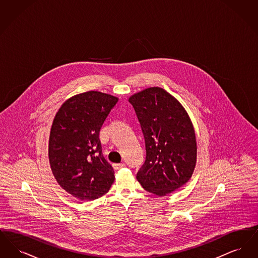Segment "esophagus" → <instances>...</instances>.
Here are the masks:
<instances>
[{"label":"esophagus","instance_id":"esophagus-1","mask_svg":"<svg viewBox=\"0 0 258 258\" xmlns=\"http://www.w3.org/2000/svg\"><path fill=\"white\" fill-rule=\"evenodd\" d=\"M125 166V164L122 162V163H114L113 164V168L115 169V170H119V169H121V168H123Z\"/></svg>","mask_w":258,"mask_h":258}]
</instances>
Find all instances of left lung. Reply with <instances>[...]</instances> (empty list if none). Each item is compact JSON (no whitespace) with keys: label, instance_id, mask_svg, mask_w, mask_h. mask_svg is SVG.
<instances>
[{"label":"left lung","instance_id":"8db88e82","mask_svg":"<svg viewBox=\"0 0 258 258\" xmlns=\"http://www.w3.org/2000/svg\"><path fill=\"white\" fill-rule=\"evenodd\" d=\"M145 139L146 159L136 174L141 185L166 196L184 185L197 163L194 125L181 103L159 87L143 90L128 99Z\"/></svg>","mask_w":258,"mask_h":258}]
</instances>
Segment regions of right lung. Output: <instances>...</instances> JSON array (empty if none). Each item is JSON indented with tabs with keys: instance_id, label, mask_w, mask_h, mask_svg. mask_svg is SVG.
Instances as JSON below:
<instances>
[{
	"instance_id": "1",
	"label": "right lung",
	"mask_w": 258,
	"mask_h": 258,
	"mask_svg": "<svg viewBox=\"0 0 258 258\" xmlns=\"http://www.w3.org/2000/svg\"><path fill=\"white\" fill-rule=\"evenodd\" d=\"M118 98L96 91L68 99L57 112L49 137L50 166L61 187L80 200L105 195L115 180L104 159L99 131Z\"/></svg>"
}]
</instances>
